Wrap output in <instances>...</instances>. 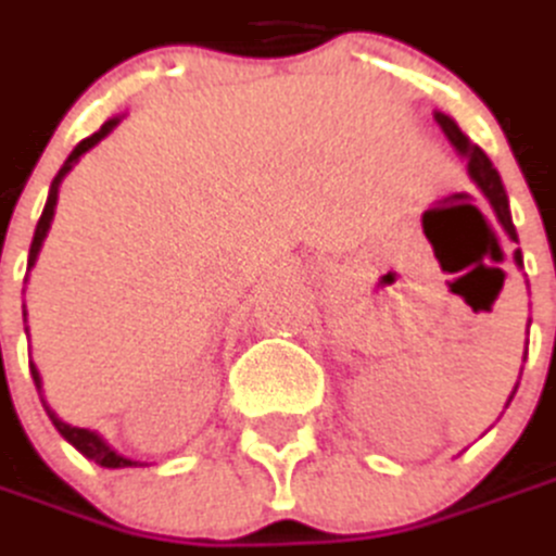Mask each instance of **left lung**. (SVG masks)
I'll use <instances>...</instances> for the list:
<instances>
[{
  "label": "left lung",
  "mask_w": 556,
  "mask_h": 556,
  "mask_svg": "<svg viewBox=\"0 0 556 556\" xmlns=\"http://www.w3.org/2000/svg\"><path fill=\"white\" fill-rule=\"evenodd\" d=\"M433 119L440 123V129L446 132V139H450V144L456 148L458 154L468 161V177L478 182V189L484 192V199L491 202V208H494L496 220L503 224V230L509 233V240H516V227H513V215H509V199H506V189H503V179H500V174L494 170V164H491V157L475 144V141L468 139L462 129H458V123L453 119V116H446V113H433ZM519 243V240H516ZM516 262L522 265V253L516 250ZM513 399V395H509Z\"/></svg>",
  "instance_id": "8db88e82"
}]
</instances>
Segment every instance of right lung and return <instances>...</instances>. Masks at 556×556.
<instances>
[{"label": "right lung", "instance_id": "add662e5", "mask_svg": "<svg viewBox=\"0 0 556 556\" xmlns=\"http://www.w3.org/2000/svg\"><path fill=\"white\" fill-rule=\"evenodd\" d=\"M123 116H113V119H106L103 126H100L94 136H88V139H81L78 144H75V151L65 157V164L60 167V174L53 177V186H50V195H47V205H43V215H40V220H37V230H34V240H30V256H27V271L34 268V262H37V256H40V247H43V240H47V233H50V224H53V215H56V199H60V186L62 179H65V174L78 164V157L85 154V151H91L94 144H98L100 139H106L113 129H116V123H119ZM27 281V278H24ZM24 323H27V313H24ZM27 332V329H24ZM30 377H34V386H37V392L43 389V382H40V374H37V367L30 364ZM40 402H43V408H47V415H50V420H53V427L60 430L62 437L81 453L85 458H91V462H98V465H103V468H132V465H141V462H136V458H126L119 456L103 437H100L98 430H88V427H72V424H65L50 405H47V399L40 395Z\"/></svg>", "mask_w": 556, "mask_h": 556}]
</instances>
